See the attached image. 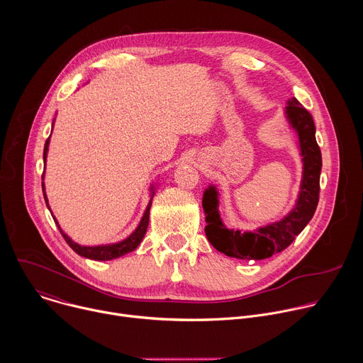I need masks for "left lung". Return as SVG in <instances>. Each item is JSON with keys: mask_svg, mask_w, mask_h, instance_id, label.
<instances>
[{"mask_svg": "<svg viewBox=\"0 0 363 363\" xmlns=\"http://www.w3.org/2000/svg\"><path fill=\"white\" fill-rule=\"evenodd\" d=\"M286 116L299 135L301 152L303 157V178L299 198L294 211L282 220L259 228L255 232L226 229L219 218L216 191L209 188L203 194L202 206L206 212L205 233L215 250L244 261H259L282 252L312 219L319 202V178L322 155L315 138V124L309 111L296 98L288 101Z\"/></svg>", "mask_w": 363, "mask_h": 363, "instance_id": "left-lung-1", "label": "left lung"}]
</instances>
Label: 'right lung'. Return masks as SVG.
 I'll return each mask as SVG.
<instances>
[{"label": "right lung", "instance_id": "1", "mask_svg": "<svg viewBox=\"0 0 363 363\" xmlns=\"http://www.w3.org/2000/svg\"><path fill=\"white\" fill-rule=\"evenodd\" d=\"M47 150H48V140L45 143V147H44V161L47 158ZM43 191H44V185H43ZM44 198H45V202H47V196L44 194ZM151 203H152V198L147 206V211L141 219V223L138 225V228L135 229V232L133 235H130L125 240H121V242L118 244H112V245H106V247H79L78 244L72 242V240L61 230L60 228V232L61 235L64 236L65 242L81 257L84 258H89V259H94V261H109V259H115V258H119L123 257L125 254H130L131 251H134L140 244L141 240L147 232V228H148V222H150V209H151Z\"/></svg>", "mask_w": 363, "mask_h": 363}]
</instances>
